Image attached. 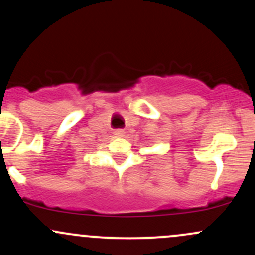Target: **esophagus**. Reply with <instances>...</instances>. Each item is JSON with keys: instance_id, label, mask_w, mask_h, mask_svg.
Masks as SVG:
<instances>
[{"instance_id": "1", "label": "esophagus", "mask_w": 255, "mask_h": 255, "mask_svg": "<svg viewBox=\"0 0 255 255\" xmlns=\"http://www.w3.org/2000/svg\"><path fill=\"white\" fill-rule=\"evenodd\" d=\"M115 135H118V136H124V135H125V130H124V129H116V130H115Z\"/></svg>"}]
</instances>
